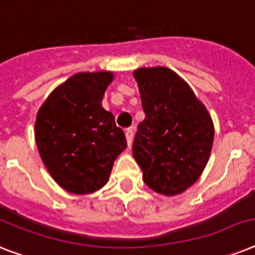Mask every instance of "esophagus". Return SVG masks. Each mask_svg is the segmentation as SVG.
<instances>
[{
  "instance_id": "esophagus-1",
  "label": "esophagus",
  "mask_w": 255,
  "mask_h": 255,
  "mask_svg": "<svg viewBox=\"0 0 255 255\" xmlns=\"http://www.w3.org/2000/svg\"><path fill=\"white\" fill-rule=\"evenodd\" d=\"M126 139H127L128 147H131L132 140H133V131H132V129H127V131H126Z\"/></svg>"
}]
</instances>
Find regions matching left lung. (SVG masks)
Wrapping results in <instances>:
<instances>
[{"mask_svg":"<svg viewBox=\"0 0 255 255\" xmlns=\"http://www.w3.org/2000/svg\"><path fill=\"white\" fill-rule=\"evenodd\" d=\"M133 78L145 114L133 140V157L152 190L168 197L181 194L209 161L214 140L212 116L173 70L140 67Z\"/></svg>","mask_w":255,"mask_h":255,"instance_id":"1","label":"left lung"}]
</instances>
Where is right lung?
<instances>
[{"label":"right lung","instance_id":"1","mask_svg":"<svg viewBox=\"0 0 255 255\" xmlns=\"http://www.w3.org/2000/svg\"><path fill=\"white\" fill-rule=\"evenodd\" d=\"M114 78L111 71L75 74L54 88L38 110V152L54 181L69 193L103 188L127 147L124 132L102 106Z\"/></svg>","mask_w":255,"mask_h":255}]
</instances>
